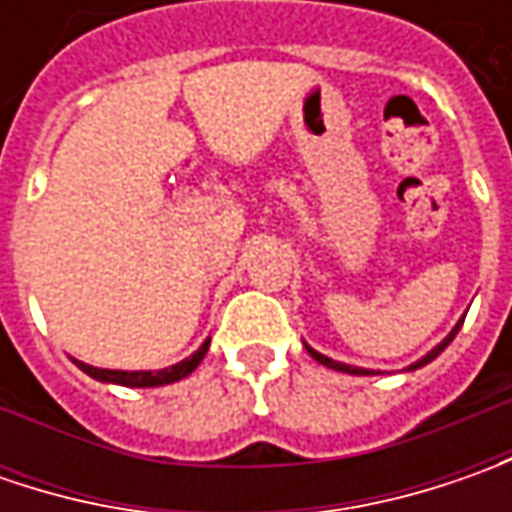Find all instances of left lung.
<instances>
[{"mask_svg":"<svg viewBox=\"0 0 512 512\" xmlns=\"http://www.w3.org/2000/svg\"><path fill=\"white\" fill-rule=\"evenodd\" d=\"M462 322H464V319H462ZM462 322H459V325H456V327H453V330H450V333H447V339H444L442 344H436V347H433V350H430L427 356H422L419 362L410 364L407 370H419V367H424V364H427V362H433V359H436V356L442 353L444 347H447V344L456 339V333H459V327H462ZM305 347H307V344H305ZM307 353H310V356H313V359H316V362H319V364H325V367H330V370H339V373H353V376H364V373H370V370H364V367H353V364L333 362V359H327V356H322V353H319V350H313V347H307Z\"/></svg>","mask_w":512,"mask_h":512,"instance_id":"8db88e82","label":"left lung"}]
</instances>
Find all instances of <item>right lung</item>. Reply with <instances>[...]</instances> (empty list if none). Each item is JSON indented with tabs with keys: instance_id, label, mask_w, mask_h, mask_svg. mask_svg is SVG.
<instances>
[{
	"instance_id": "add662e5",
	"label": "right lung",
	"mask_w": 512,
	"mask_h": 512,
	"mask_svg": "<svg viewBox=\"0 0 512 512\" xmlns=\"http://www.w3.org/2000/svg\"><path fill=\"white\" fill-rule=\"evenodd\" d=\"M207 347H210V339L193 356H187L179 364H170L165 370H105V367H93V364L76 362V359L73 362H76L79 370H85L90 379H96V382L122 384V387H159V384H173L190 376L199 367V362L205 359Z\"/></svg>"
}]
</instances>
